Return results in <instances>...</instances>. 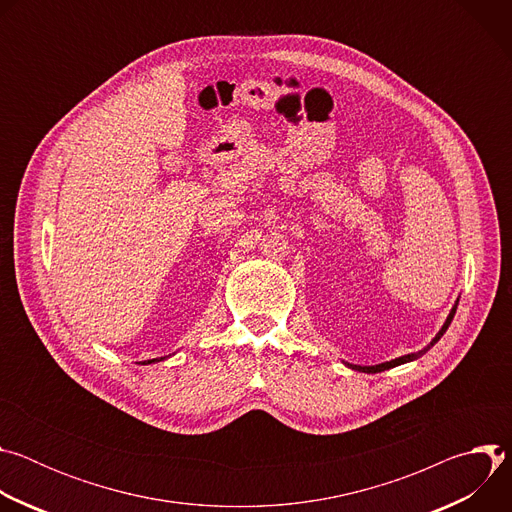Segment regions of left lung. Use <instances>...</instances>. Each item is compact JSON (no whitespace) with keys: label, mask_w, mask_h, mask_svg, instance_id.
Wrapping results in <instances>:
<instances>
[{"label":"left lung","mask_w":512,"mask_h":512,"mask_svg":"<svg viewBox=\"0 0 512 512\" xmlns=\"http://www.w3.org/2000/svg\"><path fill=\"white\" fill-rule=\"evenodd\" d=\"M456 308H458V302L454 304V308H452V312H450V316H448V320H446V324L442 326V330L437 332V336L429 342V346H425L423 350H419V352H413V354H405V356H399V358H395V360H389V362H383V364H377V367H358V364H348L350 369H354V371H360V373H381V371H387V369H393V367H399V364H403V362H409V360H415V358H419L421 354H425L437 340H440L442 336H444V332L448 330V326L452 324V320H454V314H456Z\"/></svg>","instance_id":"left-lung-1"}]
</instances>
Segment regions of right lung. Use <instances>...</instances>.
Wrapping results in <instances>:
<instances>
[{
	"mask_svg": "<svg viewBox=\"0 0 512 512\" xmlns=\"http://www.w3.org/2000/svg\"><path fill=\"white\" fill-rule=\"evenodd\" d=\"M156 360H162V358H154V360H148V362H143V364H150V362H156Z\"/></svg>",
	"mask_w": 512,
	"mask_h": 512,
	"instance_id": "add662e5",
	"label": "right lung"
}]
</instances>
